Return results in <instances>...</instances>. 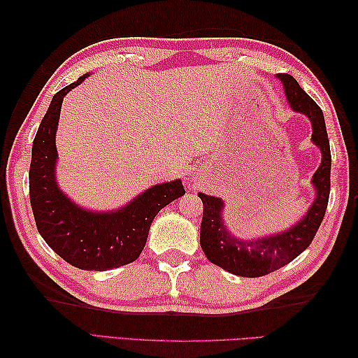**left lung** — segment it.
<instances>
[{"label":"left lung","instance_id":"obj_1","mask_svg":"<svg viewBox=\"0 0 358 358\" xmlns=\"http://www.w3.org/2000/svg\"><path fill=\"white\" fill-rule=\"evenodd\" d=\"M277 77L283 83L285 94L291 108L295 112L305 113L313 123V143L322 150V164L313 177L317 196L308 214L295 226L277 235L248 241L235 238L224 227L222 220V200L217 196L199 194L203 201L200 227V245L203 252L210 263L240 277H262L291 263L313 243L328 208L331 191V149L323 112L313 98L300 87L294 77L287 73H278Z\"/></svg>","mask_w":358,"mask_h":358}]
</instances>
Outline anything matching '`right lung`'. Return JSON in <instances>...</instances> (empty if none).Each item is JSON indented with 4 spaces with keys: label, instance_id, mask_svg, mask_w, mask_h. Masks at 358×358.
Wrapping results in <instances>:
<instances>
[{
    "label": "right lung",
    "instance_id": "obj_1",
    "mask_svg": "<svg viewBox=\"0 0 358 358\" xmlns=\"http://www.w3.org/2000/svg\"><path fill=\"white\" fill-rule=\"evenodd\" d=\"M83 75L52 98L32 146L29 169L30 206L44 241L69 264L85 271H108L135 262L146 245L155 215L185 195L181 180L157 185L113 212H92L73 204L55 181V134L64 95Z\"/></svg>",
    "mask_w": 358,
    "mask_h": 358
}]
</instances>
